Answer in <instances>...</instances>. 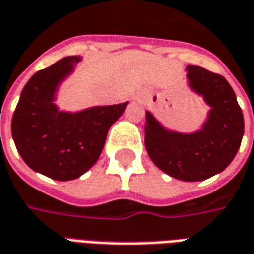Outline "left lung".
Here are the masks:
<instances>
[{"label":"left lung","instance_id":"8db88e82","mask_svg":"<svg viewBox=\"0 0 254 254\" xmlns=\"http://www.w3.org/2000/svg\"><path fill=\"white\" fill-rule=\"evenodd\" d=\"M187 85L209 106L201 129L191 133L165 127L147 110L144 144L151 161L170 177L202 182L231 164L244 137L245 122L231 85L220 74L187 65Z\"/></svg>","mask_w":254,"mask_h":254}]
</instances>
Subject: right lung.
Wrapping results in <instances>:
<instances>
[{"label":"right lung","mask_w":254,"mask_h":254,"mask_svg":"<svg viewBox=\"0 0 254 254\" xmlns=\"http://www.w3.org/2000/svg\"><path fill=\"white\" fill-rule=\"evenodd\" d=\"M81 56H67L35 72L24 85L12 118V137L23 161L53 180L68 182L96 164L110 127L129 102L64 111L56 104L60 85L75 71Z\"/></svg>","instance_id":"1"}]
</instances>
